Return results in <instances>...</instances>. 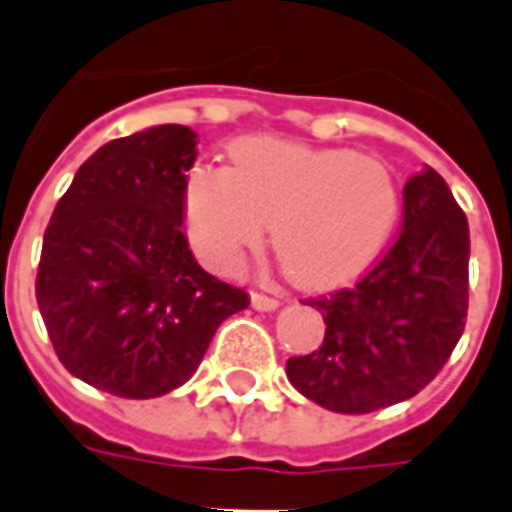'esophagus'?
I'll return each mask as SVG.
<instances>
[{"mask_svg": "<svg viewBox=\"0 0 512 512\" xmlns=\"http://www.w3.org/2000/svg\"><path fill=\"white\" fill-rule=\"evenodd\" d=\"M252 307L255 310H263V312H271V310H277L279 307V301L274 299V296H266V293H252Z\"/></svg>", "mask_w": 512, "mask_h": 512, "instance_id": "esophagus-1", "label": "esophagus"}]
</instances>
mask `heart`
I'll list each match as a JSON object with an SVG mask.
<instances>
[{"label":"heart","instance_id":"b5f03b06","mask_svg":"<svg viewBox=\"0 0 512 512\" xmlns=\"http://www.w3.org/2000/svg\"><path fill=\"white\" fill-rule=\"evenodd\" d=\"M230 158L233 169L197 167L186 183L191 246L216 271H233L271 224L288 277L332 288L367 266L395 222L397 186L378 158L271 136L235 142Z\"/></svg>","mask_w":512,"mask_h":512}]
</instances>
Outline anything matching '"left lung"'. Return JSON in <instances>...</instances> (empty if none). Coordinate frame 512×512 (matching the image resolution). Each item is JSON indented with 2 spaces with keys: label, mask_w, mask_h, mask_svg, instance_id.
<instances>
[{
  "label": "left lung",
  "mask_w": 512,
  "mask_h": 512,
  "mask_svg": "<svg viewBox=\"0 0 512 512\" xmlns=\"http://www.w3.org/2000/svg\"><path fill=\"white\" fill-rule=\"evenodd\" d=\"M310 304L326 323L323 343L285 370L312 403L367 414L439 376L466 326L469 222L436 169L406 180L403 230L376 266Z\"/></svg>",
  "instance_id": "8db88e82"
}]
</instances>
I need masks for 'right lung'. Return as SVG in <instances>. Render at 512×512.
I'll return each instance as SVG.
<instances>
[{
	"label": "right lung",
	"instance_id": "obj_1",
	"mask_svg": "<svg viewBox=\"0 0 512 512\" xmlns=\"http://www.w3.org/2000/svg\"><path fill=\"white\" fill-rule=\"evenodd\" d=\"M197 134L153 126L84 161L43 235L38 296L68 373L147 400L186 384L249 296L194 260L180 230Z\"/></svg>",
	"mask_w": 512,
	"mask_h": 512
}]
</instances>
